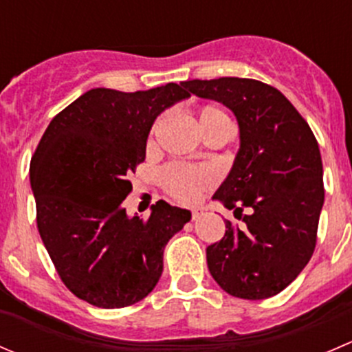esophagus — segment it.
I'll return each instance as SVG.
<instances>
[{"instance_id":"obj_1","label":"esophagus","mask_w":352,"mask_h":352,"mask_svg":"<svg viewBox=\"0 0 352 352\" xmlns=\"http://www.w3.org/2000/svg\"><path fill=\"white\" fill-rule=\"evenodd\" d=\"M201 214H202L201 209H194V211H192V219H194V221H196V219L201 218Z\"/></svg>"}]
</instances>
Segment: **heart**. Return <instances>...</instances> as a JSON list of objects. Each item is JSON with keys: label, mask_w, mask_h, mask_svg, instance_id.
<instances>
[{"label": "heart", "mask_w": 352, "mask_h": 352, "mask_svg": "<svg viewBox=\"0 0 352 352\" xmlns=\"http://www.w3.org/2000/svg\"><path fill=\"white\" fill-rule=\"evenodd\" d=\"M199 126H201L202 133H209L214 129L216 126L223 122H230L226 113L221 109L214 107V105H204L199 109ZM158 126L155 124L153 131ZM163 187L166 192L173 199L184 204H192L201 197L202 190L211 187L216 182V175L211 168L208 166H194V165H184V163H172L166 168L162 170Z\"/></svg>", "instance_id": "1"}]
</instances>
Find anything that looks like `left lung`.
<instances>
[{"label":"left lung","mask_w":352,"mask_h":352,"mask_svg":"<svg viewBox=\"0 0 352 352\" xmlns=\"http://www.w3.org/2000/svg\"><path fill=\"white\" fill-rule=\"evenodd\" d=\"M184 87L226 105L240 127V150L212 199L240 212L245 225L226 219L225 236L206 248L209 272L232 296H274L298 278L317 243L325 196L317 140L271 85L226 76L184 81Z\"/></svg>","instance_id":"1"}]
</instances>
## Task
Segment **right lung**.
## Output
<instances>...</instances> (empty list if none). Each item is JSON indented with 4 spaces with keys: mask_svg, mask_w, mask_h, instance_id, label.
Returning <instances> with one entry per match:
<instances>
[{
    "mask_svg": "<svg viewBox=\"0 0 352 352\" xmlns=\"http://www.w3.org/2000/svg\"><path fill=\"white\" fill-rule=\"evenodd\" d=\"M190 97L184 81L144 91L94 88L58 113L30 162L37 228L59 278L98 308H124L153 291L163 250L190 211L158 201L148 219L122 201L165 109Z\"/></svg>",
    "mask_w": 352,
    "mask_h": 352,
    "instance_id": "add662e5",
    "label": "right lung"
}]
</instances>
